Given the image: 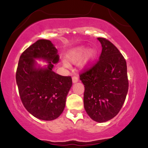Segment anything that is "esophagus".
<instances>
[{
    "instance_id": "1",
    "label": "esophagus",
    "mask_w": 148,
    "mask_h": 148,
    "mask_svg": "<svg viewBox=\"0 0 148 148\" xmlns=\"http://www.w3.org/2000/svg\"><path fill=\"white\" fill-rule=\"evenodd\" d=\"M78 81H79V79H78L77 76H74L72 77V82L74 83V84H76V83H77Z\"/></svg>"
}]
</instances>
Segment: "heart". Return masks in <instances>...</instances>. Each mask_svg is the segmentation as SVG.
Masks as SVG:
<instances>
[{
    "mask_svg": "<svg viewBox=\"0 0 148 148\" xmlns=\"http://www.w3.org/2000/svg\"><path fill=\"white\" fill-rule=\"evenodd\" d=\"M85 56L84 62L82 63L83 67H90L92 64L97 57V50L95 48L89 49L86 46H81L73 49L68 56V60L72 63H76ZM67 66V64H64Z\"/></svg>",
    "mask_w": 148,
    "mask_h": 148,
    "instance_id": "b5f03b06",
    "label": "heart"
}]
</instances>
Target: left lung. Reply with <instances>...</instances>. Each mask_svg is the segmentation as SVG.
<instances>
[{"mask_svg":"<svg viewBox=\"0 0 148 148\" xmlns=\"http://www.w3.org/2000/svg\"><path fill=\"white\" fill-rule=\"evenodd\" d=\"M102 47L99 60L80 75L84 85V108L97 123L111 120L121 109L128 92L126 60L111 42L98 37Z\"/></svg>","mask_w":148,"mask_h":148,"instance_id":"left-lung-1","label":"left lung"}]
</instances>
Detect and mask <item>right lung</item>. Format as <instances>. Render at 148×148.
<instances>
[{"mask_svg":"<svg viewBox=\"0 0 148 148\" xmlns=\"http://www.w3.org/2000/svg\"><path fill=\"white\" fill-rule=\"evenodd\" d=\"M36 60L47 62L42 67ZM59 55L50 40H40L20 56L16 81L22 103L30 114L42 120H53L64 111L66 98L72 86L71 76L53 71Z\"/></svg>","mask_w":148,"mask_h":148,"instance_id":"right-lung-1","label":"right lung"}]
</instances>
